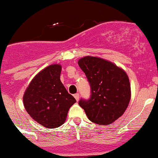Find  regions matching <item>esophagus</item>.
I'll use <instances>...</instances> for the list:
<instances>
[{"label":"esophagus","instance_id":"esophagus-1","mask_svg":"<svg viewBox=\"0 0 158 158\" xmlns=\"http://www.w3.org/2000/svg\"><path fill=\"white\" fill-rule=\"evenodd\" d=\"M74 98L76 99V100H77V101H78V100H79V94H75L74 95Z\"/></svg>","mask_w":158,"mask_h":158}]
</instances>
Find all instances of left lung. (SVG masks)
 <instances>
[{"label":"left lung","mask_w":158,"mask_h":158,"mask_svg":"<svg viewBox=\"0 0 158 158\" xmlns=\"http://www.w3.org/2000/svg\"><path fill=\"white\" fill-rule=\"evenodd\" d=\"M78 64L88 80L91 94L89 100H80V106L93 123L111 124L123 115L131 99V87L126 71L97 57H84Z\"/></svg>","instance_id":"obj_1"}]
</instances>
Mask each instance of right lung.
Here are the masks:
<instances>
[{"label": "right lung", "instance_id": "obj_1", "mask_svg": "<svg viewBox=\"0 0 158 158\" xmlns=\"http://www.w3.org/2000/svg\"><path fill=\"white\" fill-rule=\"evenodd\" d=\"M61 66L51 64L35 76L23 95L29 115L44 127H59L65 122L70 107L76 102L60 80Z\"/></svg>", "mask_w": 158, "mask_h": 158}]
</instances>
